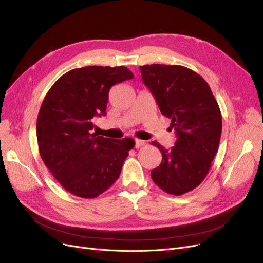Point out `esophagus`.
Masks as SVG:
<instances>
[{
	"label": "esophagus",
	"mask_w": 263,
	"mask_h": 263,
	"mask_svg": "<svg viewBox=\"0 0 263 263\" xmlns=\"http://www.w3.org/2000/svg\"><path fill=\"white\" fill-rule=\"evenodd\" d=\"M143 145H145V141L140 140V139H136V140H135V147H136V148L142 147Z\"/></svg>",
	"instance_id": "obj_1"
}]
</instances>
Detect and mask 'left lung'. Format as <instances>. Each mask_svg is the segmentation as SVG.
I'll return each mask as SVG.
<instances>
[{"label": "left lung", "mask_w": 263, "mask_h": 263, "mask_svg": "<svg viewBox=\"0 0 263 263\" xmlns=\"http://www.w3.org/2000/svg\"><path fill=\"white\" fill-rule=\"evenodd\" d=\"M161 115L171 120L177 141L166 149L158 142L160 165L151 171L153 182L164 192L180 196L200 185L211 168L221 135V114L208 82L181 65L140 66Z\"/></svg>", "instance_id": "8db88e82"}]
</instances>
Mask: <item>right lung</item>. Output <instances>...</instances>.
Returning a JSON list of instances; mask_svg holds the SVG:
<instances>
[{
    "label": "right lung",
    "mask_w": 263,
    "mask_h": 263,
    "mask_svg": "<svg viewBox=\"0 0 263 263\" xmlns=\"http://www.w3.org/2000/svg\"><path fill=\"white\" fill-rule=\"evenodd\" d=\"M133 78L124 66H85L64 73L46 94L36 123L40 154L70 194L96 198L120 177L135 141L92 134L93 119L106 115L111 86Z\"/></svg>",
    "instance_id": "add662e5"
}]
</instances>
